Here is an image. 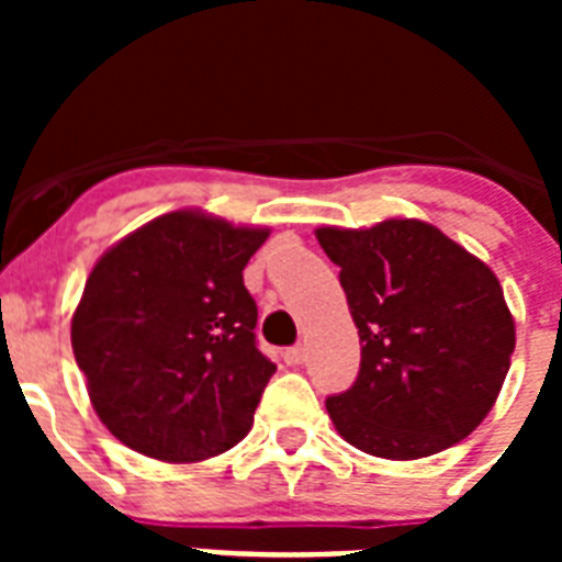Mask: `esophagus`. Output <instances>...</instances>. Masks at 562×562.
Segmentation results:
<instances>
[{"label": "esophagus", "instance_id": "34e87169", "mask_svg": "<svg viewBox=\"0 0 562 562\" xmlns=\"http://www.w3.org/2000/svg\"><path fill=\"white\" fill-rule=\"evenodd\" d=\"M304 349H301V346H292V349H286L284 351V362L286 366H301V362H304Z\"/></svg>", "mask_w": 562, "mask_h": 562}]
</instances>
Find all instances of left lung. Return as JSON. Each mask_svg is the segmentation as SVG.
Masks as SVG:
<instances>
[{"mask_svg":"<svg viewBox=\"0 0 562 562\" xmlns=\"http://www.w3.org/2000/svg\"><path fill=\"white\" fill-rule=\"evenodd\" d=\"M315 236L340 267L360 335L355 385L326 400L337 434L394 461L467 439L498 400L515 351L495 272L419 220Z\"/></svg>","mask_w":562,"mask_h":562,"instance_id":"left-lung-1","label":"left lung"}]
</instances>
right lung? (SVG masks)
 Listing matches in <instances>:
<instances>
[{
	"instance_id": "right-lung-1",
	"label": "right lung",
	"mask_w": 562,
	"mask_h": 562,
	"mask_svg": "<svg viewBox=\"0 0 562 562\" xmlns=\"http://www.w3.org/2000/svg\"><path fill=\"white\" fill-rule=\"evenodd\" d=\"M267 227L173 211L101 256L72 315V351L114 439L188 464L247 436L276 362L256 346L241 270Z\"/></svg>"
}]
</instances>
